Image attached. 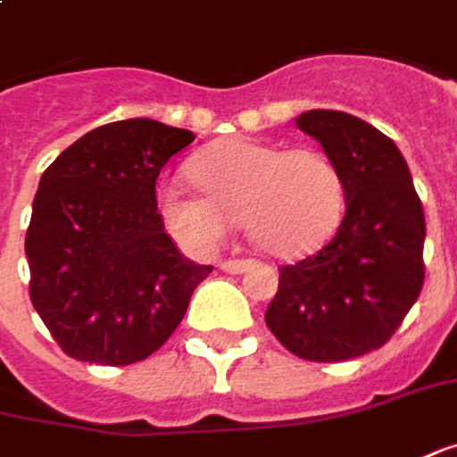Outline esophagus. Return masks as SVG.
<instances>
[{
    "instance_id": "1",
    "label": "esophagus",
    "mask_w": 457,
    "mask_h": 457,
    "mask_svg": "<svg viewBox=\"0 0 457 457\" xmlns=\"http://www.w3.org/2000/svg\"><path fill=\"white\" fill-rule=\"evenodd\" d=\"M220 268H222L225 273H243L245 268H247V260H222Z\"/></svg>"
}]
</instances>
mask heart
Listing matches in <instances>:
<instances>
[{
  "label": "heart",
  "mask_w": 457,
  "mask_h": 457,
  "mask_svg": "<svg viewBox=\"0 0 457 457\" xmlns=\"http://www.w3.org/2000/svg\"><path fill=\"white\" fill-rule=\"evenodd\" d=\"M201 195L179 184L159 192L169 235L192 255H212L243 222L250 243L278 260H298L331 240L344 214V179L319 149H283L229 136L189 162Z\"/></svg>",
  "instance_id": "b5f03b06"
}]
</instances>
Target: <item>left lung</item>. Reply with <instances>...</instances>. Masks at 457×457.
Listing matches in <instances>:
<instances>
[{"instance_id": "left-lung-1", "label": "left lung", "mask_w": 457, "mask_h": 457, "mask_svg": "<svg viewBox=\"0 0 457 457\" xmlns=\"http://www.w3.org/2000/svg\"><path fill=\"white\" fill-rule=\"evenodd\" d=\"M344 179L346 212L316 255L280 268L265 311L273 337L308 361H346L385 346L425 280V212L392 138L341 111L295 119Z\"/></svg>"}]
</instances>
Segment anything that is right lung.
<instances>
[{
    "label": "right lung",
    "mask_w": 457,
    "mask_h": 457,
    "mask_svg": "<svg viewBox=\"0 0 457 457\" xmlns=\"http://www.w3.org/2000/svg\"><path fill=\"white\" fill-rule=\"evenodd\" d=\"M192 141L159 120H116L45 169L24 240L29 298L72 359L126 367L151 356L212 273L177 250L156 204L159 171Z\"/></svg>",
    "instance_id": "add662e5"
}]
</instances>
